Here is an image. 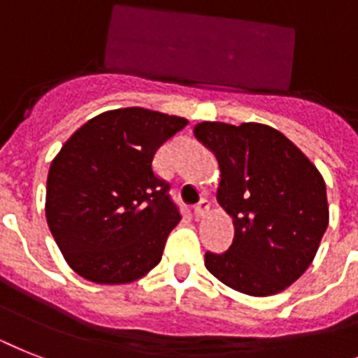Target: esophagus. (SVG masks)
Listing matches in <instances>:
<instances>
[{
	"label": "esophagus",
	"mask_w": 358,
	"mask_h": 358,
	"mask_svg": "<svg viewBox=\"0 0 358 358\" xmlns=\"http://www.w3.org/2000/svg\"><path fill=\"white\" fill-rule=\"evenodd\" d=\"M208 209H209V202H208V200L200 199L199 204H196L193 208V211H194V215H196V217H202V215H206V211H208Z\"/></svg>",
	"instance_id": "1"
}]
</instances>
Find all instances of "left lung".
I'll use <instances>...</instances> for the list:
<instances>
[{
	"label": "left lung",
	"mask_w": 358,
	"mask_h": 358,
	"mask_svg": "<svg viewBox=\"0 0 358 358\" xmlns=\"http://www.w3.org/2000/svg\"><path fill=\"white\" fill-rule=\"evenodd\" d=\"M194 138L219 162L217 200L235 226L226 252H206V268L245 294H278L313 263L327 229L322 174L266 124L206 121L194 127Z\"/></svg>",
	"instance_id": "obj_1"
}]
</instances>
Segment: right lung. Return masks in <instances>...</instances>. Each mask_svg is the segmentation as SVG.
Masks as SVG:
<instances>
[{"label": "right lung", "mask_w": 358, "mask_h": 358, "mask_svg": "<svg viewBox=\"0 0 358 358\" xmlns=\"http://www.w3.org/2000/svg\"><path fill=\"white\" fill-rule=\"evenodd\" d=\"M185 124L184 117L152 110H113L90 119L64 143L49 167L45 217L84 280L130 283L159 263L182 217L152 159Z\"/></svg>", "instance_id": "right-lung-1"}]
</instances>
